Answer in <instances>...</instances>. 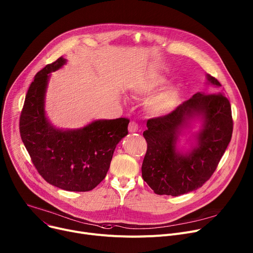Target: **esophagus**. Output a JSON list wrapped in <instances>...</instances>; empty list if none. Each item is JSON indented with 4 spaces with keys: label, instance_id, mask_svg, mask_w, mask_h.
Masks as SVG:
<instances>
[{
    "label": "esophagus",
    "instance_id": "esophagus-1",
    "mask_svg": "<svg viewBox=\"0 0 253 253\" xmlns=\"http://www.w3.org/2000/svg\"><path fill=\"white\" fill-rule=\"evenodd\" d=\"M128 130L130 133H135L138 131V124L136 122H130L128 126Z\"/></svg>",
    "mask_w": 253,
    "mask_h": 253
}]
</instances>
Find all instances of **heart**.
I'll use <instances>...</instances> for the list:
<instances>
[{
  "mask_svg": "<svg viewBox=\"0 0 253 253\" xmlns=\"http://www.w3.org/2000/svg\"><path fill=\"white\" fill-rule=\"evenodd\" d=\"M166 83V79L160 76L149 77L147 80L137 85L136 89L143 94H148L155 91L163 84ZM180 102V90L177 86H170L164 91L156 95L149 104L151 113L156 116H164L171 113Z\"/></svg>",
  "mask_w": 253,
  "mask_h": 253,
  "instance_id": "1",
  "label": "heart"
}]
</instances>
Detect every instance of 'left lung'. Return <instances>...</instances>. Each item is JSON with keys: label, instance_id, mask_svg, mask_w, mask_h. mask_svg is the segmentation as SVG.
Returning <instances> with one entry per match:
<instances>
[{"label": "left lung", "instance_id": "obj_1", "mask_svg": "<svg viewBox=\"0 0 253 253\" xmlns=\"http://www.w3.org/2000/svg\"><path fill=\"white\" fill-rule=\"evenodd\" d=\"M207 84L222 86L209 74ZM195 121L201 123L199 131L188 139V149H180V137ZM146 126L142 178L155 193L179 196L203 186L216 169L232 137L230 102L221 91L197 92L172 113L148 120Z\"/></svg>", "mask_w": 253, "mask_h": 253}]
</instances>
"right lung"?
Segmentation results:
<instances>
[{
    "label": "right lung",
    "instance_id": "add662e5",
    "mask_svg": "<svg viewBox=\"0 0 253 253\" xmlns=\"http://www.w3.org/2000/svg\"><path fill=\"white\" fill-rule=\"evenodd\" d=\"M67 63L63 57L46 65L28 88L20 116V135L38 172L67 191H89L102 182L115 148L128 134L125 118L99 119L77 129H60L45 115L50 73Z\"/></svg>",
    "mask_w": 253,
    "mask_h": 253
}]
</instances>
